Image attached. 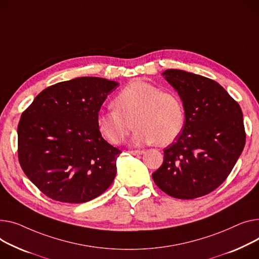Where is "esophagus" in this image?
Returning a JSON list of instances; mask_svg holds the SVG:
<instances>
[{"label": "esophagus", "instance_id": "1", "mask_svg": "<svg viewBox=\"0 0 259 259\" xmlns=\"http://www.w3.org/2000/svg\"><path fill=\"white\" fill-rule=\"evenodd\" d=\"M129 153L132 155H142L145 153V151L144 150H131V151H129Z\"/></svg>", "mask_w": 259, "mask_h": 259}]
</instances>
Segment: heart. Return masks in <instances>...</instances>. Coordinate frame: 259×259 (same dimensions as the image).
I'll return each mask as SVG.
<instances>
[{"label":"heart","mask_w":259,"mask_h":259,"mask_svg":"<svg viewBox=\"0 0 259 259\" xmlns=\"http://www.w3.org/2000/svg\"><path fill=\"white\" fill-rule=\"evenodd\" d=\"M113 105L115 109L100 110L97 114L100 133L112 145L122 144L134 124V146H168L181 135L186 124L180 97L144 80L125 86L114 98Z\"/></svg>","instance_id":"1"}]
</instances>
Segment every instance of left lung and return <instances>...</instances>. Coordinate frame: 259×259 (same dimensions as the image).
I'll return each instance as SVG.
<instances>
[{
  "label": "left lung",
  "mask_w": 259,
  "mask_h": 259,
  "mask_svg": "<svg viewBox=\"0 0 259 259\" xmlns=\"http://www.w3.org/2000/svg\"><path fill=\"white\" fill-rule=\"evenodd\" d=\"M164 79L178 93L186 124L177 141L163 151L152 174L162 192L189 200L211 193L226 180L246 144L243 112L222 86L182 70H166Z\"/></svg>",
  "instance_id": "obj_1"
}]
</instances>
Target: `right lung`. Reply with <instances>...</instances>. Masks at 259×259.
<instances>
[{
    "instance_id": "obj_1",
    "label": "right lung",
    "mask_w": 259,
    "mask_h": 259,
    "mask_svg": "<svg viewBox=\"0 0 259 259\" xmlns=\"http://www.w3.org/2000/svg\"><path fill=\"white\" fill-rule=\"evenodd\" d=\"M118 86L99 77H80L44 90L22 113L19 161L26 176L52 200L89 202L116 175L120 151L102 137L97 114Z\"/></svg>"
}]
</instances>
